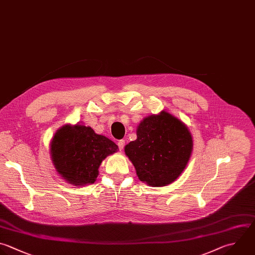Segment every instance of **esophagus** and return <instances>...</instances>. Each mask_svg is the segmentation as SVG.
<instances>
[{
	"label": "esophagus",
	"mask_w": 255,
	"mask_h": 255,
	"mask_svg": "<svg viewBox=\"0 0 255 255\" xmlns=\"http://www.w3.org/2000/svg\"><path fill=\"white\" fill-rule=\"evenodd\" d=\"M118 145H119L120 150H123V149H124V147H125V145H126V141H125L124 139H121V140H119Z\"/></svg>",
	"instance_id": "34e87169"
}]
</instances>
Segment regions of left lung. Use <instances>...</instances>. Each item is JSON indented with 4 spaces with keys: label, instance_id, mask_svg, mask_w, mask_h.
<instances>
[{
    "label": "left lung",
    "instance_id": "8db88e82",
    "mask_svg": "<svg viewBox=\"0 0 255 255\" xmlns=\"http://www.w3.org/2000/svg\"><path fill=\"white\" fill-rule=\"evenodd\" d=\"M136 136L125 146V152L140 181L152 187L165 186L185 169L193 140L183 122L161 111L139 123Z\"/></svg>",
    "mask_w": 255,
    "mask_h": 255
}]
</instances>
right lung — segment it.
I'll use <instances>...</instances> for the list:
<instances>
[{"mask_svg":"<svg viewBox=\"0 0 255 255\" xmlns=\"http://www.w3.org/2000/svg\"><path fill=\"white\" fill-rule=\"evenodd\" d=\"M118 145L91 127L65 125L54 134L50 143L52 162L58 174L68 183L84 186L94 183L102 161L117 152Z\"/></svg>","mask_w":255,"mask_h":255,"instance_id":"add662e5","label":"right lung"}]
</instances>
